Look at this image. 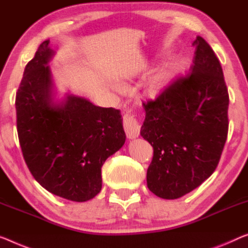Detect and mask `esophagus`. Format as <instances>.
I'll return each instance as SVG.
<instances>
[{
  "instance_id": "obj_1",
  "label": "esophagus",
  "mask_w": 248,
  "mask_h": 248,
  "mask_svg": "<svg viewBox=\"0 0 248 248\" xmlns=\"http://www.w3.org/2000/svg\"><path fill=\"white\" fill-rule=\"evenodd\" d=\"M124 128L129 139H135L140 134V124L134 116H131L130 111L124 114Z\"/></svg>"
}]
</instances>
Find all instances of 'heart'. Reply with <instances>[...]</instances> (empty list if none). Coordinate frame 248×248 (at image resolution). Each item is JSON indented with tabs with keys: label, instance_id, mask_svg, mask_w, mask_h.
<instances>
[{
	"label": "heart",
	"instance_id": "b5f03b06",
	"mask_svg": "<svg viewBox=\"0 0 248 248\" xmlns=\"http://www.w3.org/2000/svg\"><path fill=\"white\" fill-rule=\"evenodd\" d=\"M185 65H186V62L183 58H176L160 66L147 81V94L151 98H157L161 95L173 82L179 72L183 71Z\"/></svg>",
	"mask_w": 248,
	"mask_h": 248
}]
</instances>
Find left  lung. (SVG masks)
<instances>
[{
  "label": "left lung",
  "instance_id": "1",
  "mask_svg": "<svg viewBox=\"0 0 248 248\" xmlns=\"http://www.w3.org/2000/svg\"><path fill=\"white\" fill-rule=\"evenodd\" d=\"M193 46L190 73L143 103L140 135L154 148L147 186L164 199L183 197L210 177L227 138L230 97L223 69L202 36Z\"/></svg>",
  "mask_w": 248,
  "mask_h": 248
}]
</instances>
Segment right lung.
Here are the masks:
<instances>
[{
	"label": "right lung",
	"instance_id": "obj_1",
	"mask_svg": "<svg viewBox=\"0 0 248 248\" xmlns=\"http://www.w3.org/2000/svg\"><path fill=\"white\" fill-rule=\"evenodd\" d=\"M43 41L24 69L16 98V127L32 176L51 194L82 202L100 193L101 167L125 141L120 110L68 92L58 98Z\"/></svg>",
	"mask_w": 248,
	"mask_h": 248
}]
</instances>
